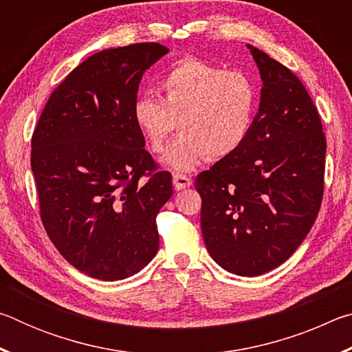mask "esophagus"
Returning <instances> with one entry per match:
<instances>
[{"label": "esophagus", "instance_id": "esophagus-1", "mask_svg": "<svg viewBox=\"0 0 352 352\" xmlns=\"http://www.w3.org/2000/svg\"><path fill=\"white\" fill-rule=\"evenodd\" d=\"M172 183H174V186H175V189H186V188H189L190 184H192V180H190L189 177H186V175H183V174H175L174 177H172Z\"/></svg>", "mask_w": 352, "mask_h": 352}]
</instances>
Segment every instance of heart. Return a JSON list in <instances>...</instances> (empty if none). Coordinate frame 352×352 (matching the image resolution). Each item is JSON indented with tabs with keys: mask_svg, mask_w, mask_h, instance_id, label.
I'll return each instance as SVG.
<instances>
[{
	"mask_svg": "<svg viewBox=\"0 0 352 352\" xmlns=\"http://www.w3.org/2000/svg\"><path fill=\"white\" fill-rule=\"evenodd\" d=\"M160 90L162 99L147 93L135 99L132 119L153 153L164 151L178 121L182 135L163 158L170 170L190 172L210 157H230L252 133L261 91L243 71L186 57L172 65Z\"/></svg>",
	"mask_w": 352,
	"mask_h": 352,
	"instance_id": "b5f03b06",
	"label": "heart"
}]
</instances>
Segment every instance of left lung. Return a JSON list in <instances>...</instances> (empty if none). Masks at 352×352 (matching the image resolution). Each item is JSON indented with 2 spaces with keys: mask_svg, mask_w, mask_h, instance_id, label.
<instances>
[{
  "mask_svg": "<svg viewBox=\"0 0 352 352\" xmlns=\"http://www.w3.org/2000/svg\"><path fill=\"white\" fill-rule=\"evenodd\" d=\"M262 90L248 140L195 178L201 234L226 272L259 276L306 239L323 199L326 138L301 80L258 47Z\"/></svg>",
  "mask_w": 352,
  "mask_h": 352,
  "instance_id": "left-lung-1",
  "label": "left lung"
}]
</instances>
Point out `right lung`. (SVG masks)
I'll use <instances>...</instances> for the list:
<instances>
[{"label": "right lung", "instance_id": "right-lung-1", "mask_svg": "<svg viewBox=\"0 0 352 352\" xmlns=\"http://www.w3.org/2000/svg\"><path fill=\"white\" fill-rule=\"evenodd\" d=\"M168 52L136 43L90 56L52 91L32 135L46 233L74 269L102 281L135 275L158 252L155 219L172 177L144 148L132 107L144 71Z\"/></svg>", "mask_w": 352, "mask_h": 352}]
</instances>
